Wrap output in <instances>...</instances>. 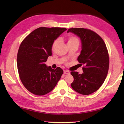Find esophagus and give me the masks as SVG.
I'll return each mask as SVG.
<instances>
[{
    "label": "esophagus",
    "instance_id": "esophagus-1",
    "mask_svg": "<svg viewBox=\"0 0 124 124\" xmlns=\"http://www.w3.org/2000/svg\"><path fill=\"white\" fill-rule=\"evenodd\" d=\"M64 74H69L70 72L68 70H64Z\"/></svg>",
    "mask_w": 124,
    "mask_h": 124
}]
</instances>
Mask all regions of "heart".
<instances>
[{
    "mask_svg": "<svg viewBox=\"0 0 124 124\" xmlns=\"http://www.w3.org/2000/svg\"><path fill=\"white\" fill-rule=\"evenodd\" d=\"M59 43V39H56L55 40L54 43H53L52 46V51H54L56 47L58 45ZM67 44L68 46L70 45H78L79 44V39L77 37L74 36H69L67 37Z\"/></svg>",
    "mask_w": 124,
    "mask_h": 124,
    "instance_id": "b5f03b06",
    "label": "heart"
}]
</instances>
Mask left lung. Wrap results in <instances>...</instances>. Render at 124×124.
Wrapping results in <instances>:
<instances>
[{"instance_id": "obj_1", "label": "left lung", "mask_w": 124, "mask_h": 124, "mask_svg": "<svg viewBox=\"0 0 124 124\" xmlns=\"http://www.w3.org/2000/svg\"><path fill=\"white\" fill-rule=\"evenodd\" d=\"M69 32L80 39L81 51L77 60L84 65L81 74L71 72L74 78L71 86L80 94H91L102 86L108 72L109 57L106 44L99 35L89 29L70 28L67 31Z\"/></svg>"}]
</instances>
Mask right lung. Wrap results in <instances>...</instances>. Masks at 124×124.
<instances>
[{
  "mask_svg": "<svg viewBox=\"0 0 124 124\" xmlns=\"http://www.w3.org/2000/svg\"><path fill=\"white\" fill-rule=\"evenodd\" d=\"M66 28L40 27L23 40L18 49L17 65L23 85L31 93L44 95L51 92L60 79L63 71L60 67L53 69L45 62L51 56L55 40Z\"/></svg>",
  "mask_w": 124,
  "mask_h": 124,
  "instance_id": "obj_1",
  "label": "right lung"
}]
</instances>
